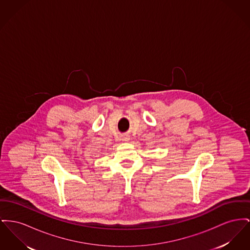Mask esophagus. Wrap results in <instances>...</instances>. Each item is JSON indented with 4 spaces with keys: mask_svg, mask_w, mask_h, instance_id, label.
I'll return each instance as SVG.
<instances>
[{
    "mask_svg": "<svg viewBox=\"0 0 250 250\" xmlns=\"http://www.w3.org/2000/svg\"><path fill=\"white\" fill-rule=\"evenodd\" d=\"M130 140V137L128 136V135H125V136H123V141H125V142H128Z\"/></svg>",
    "mask_w": 250,
    "mask_h": 250,
    "instance_id": "1",
    "label": "esophagus"
}]
</instances>
